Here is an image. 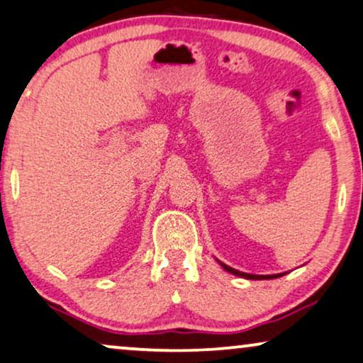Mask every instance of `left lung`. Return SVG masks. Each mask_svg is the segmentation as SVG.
<instances>
[{
    "label": "left lung",
    "instance_id": "1",
    "mask_svg": "<svg viewBox=\"0 0 363 363\" xmlns=\"http://www.w3.org/2000/svg\"><path fill=\"white\" fill-rule=\"evenodd\" d=\"M223 268L227 269L228 273H232V274H237V277H242V278H247V279H274V278H279V277H283V274H269V277H262V274H250V273H242V272H238V269H233V268H230V267H227V264H223V263H220Z\"/></svg>",
    "mask_w": 363,
    "mask_h": 363
}]
</instances>
